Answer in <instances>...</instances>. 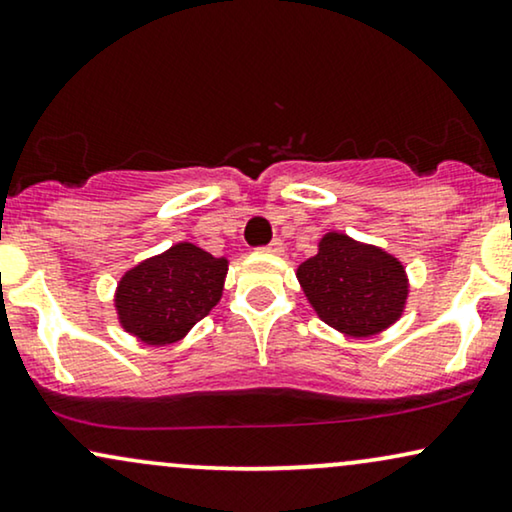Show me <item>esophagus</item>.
I'll use <instances>...</instances> for the list:
<instances>
[{
	"instance_id": "obj_1",
	"label": "esophagus",
	"mask_w": 512,
	"mask_h": 512,
	"mask_svg": "<svg viewBox=\"0 0 512 512\" xmlns=\"http://www.w3.org/2000/svg\"><path fill=\"white\" fill-rule=\"evenodd\" d=\"M263 251H268V254H280L282 251V239H273L268 246H263Z\"/></svg>"
}]
</instances>
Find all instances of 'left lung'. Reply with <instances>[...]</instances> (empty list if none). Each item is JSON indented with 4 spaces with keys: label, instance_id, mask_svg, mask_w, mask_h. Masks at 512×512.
I'll return each mask as SVG.
<instances>
[{
    "label": "left lung",
    "instance_id": "left-lung-1",
    "mask_svg": "<svg viewBox=\"0 0 512 512\" xmlns=\"http://www.w3.org/2000/svg\"><path fill=\"white\" fill-rule=\"evenodd\" d=\"M296 275L320 318L351 337L389 327L408 294L406 273L394 256L339 232L325 235L318 254L301 263Z\"/></svg>",
    "mask_w": 512,
    "mask_h": 512
}]
</instances>
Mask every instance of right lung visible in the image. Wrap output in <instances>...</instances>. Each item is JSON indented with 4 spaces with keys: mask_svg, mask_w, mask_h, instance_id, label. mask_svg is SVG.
Masks as SVG:
<instances>
[{
    "mask_svg": "<svg viewBox=\"0 0 512 512\" xmlns=\"http://www.w3.org/2000/svg\"><path fill=\"white\" fill-rule=\"evenodd\" d=\"M227 273L225 258L194 244L132 268L118 285L116 306L125 330L147 344H173L218 304Z\"/></svg>",
    "mask_w": 512,
    "mask_h": 512,
    "instance_id": "right-lung-1",
    "label": "right lung"
}]
</instances>
